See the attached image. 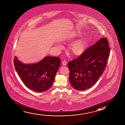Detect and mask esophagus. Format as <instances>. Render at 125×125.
I'll use <instances>...</instances> for the list:
<instances>
[{
    "label": "esophagus",
    "instance_id": "34e87169",
    "mask_svg": "<svg viewBox=\"0 0 125 125\" xmlns=\"http://www.w3.org/2000/svg\"><path fill=\"white\" fill-rule=\"evenodd\" d=\"M67 62H66V61H63V62H62V64L63 66H65V65H67Z\"/></svg>",
    "mask_w": 125,
    "mask_h": 125
}]
</instances>
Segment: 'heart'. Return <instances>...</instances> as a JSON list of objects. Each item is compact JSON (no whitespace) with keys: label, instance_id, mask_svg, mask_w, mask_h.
Segmentation results:
<instances>
[{"label":"heart","instance_id":"obj_1","mask_svg":"<svg viewBox=\"0 0 125 125\" xmlns=\"http://www.w3.org/2000/svg\"><path fill=\"white\" fill-rule=\"evenodd\" d=\"M79 35V33L73 32L71 34L65 36L62 39L64 42L71 41L76 38ZM86 49V42L83 38H80L76 40L71 44L69 46V50L73 55L80 56L83 54Z\"/></svg>","mask_w":125,"mask_h":125}]
</instances>
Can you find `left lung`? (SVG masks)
<instances>
[{"instance_id": "1", "label": "left lung", "mask_w": 125, "mask_h": 125, "mask_svg": "<svg viewBox=\"0 0 125 125\" xmlns=\"http://www.w3.org/2000/svg\"><path fill=\"white\" fill-rule=\"evenodd\" d=\"M110 49L107 38H101L83 54L69 62V79L74 89L85 90L94 85L103 73Z\"/></svg>"}]
</instances>
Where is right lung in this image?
<instances>
[{"label": "right lung", "mask_w": 125, "mask_h": 125, "mask_svg": "<svg viewBox=\"0 0 125 125\" xmlns=\"http://www.w3.org/2000/svg\"><path fill=\"white\" fill-rule=\"evenodd\" d=\"M15 69L27 87L36 92L51 88L61 65L60 58L47 56L36 63H24L15 56Z\"/></svg>", "instance_id": "add662e5"}]
</instances>
